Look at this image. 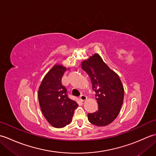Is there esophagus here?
Listing matches in <instances>:
<instances>
[{
	"label": "esophagus",
	"instance_id": "obj_1",
	"mask_svg": "<svg viewBox=\"0 0 156 156\" xmlns=\"http://www.w3.org/2000/svg\"><path fill=\"white\" fill-rule=\"evenodd\" d=\"M80 101H86L87 99V97L86 95H84V94H81L80 96Z\"/></svg>",
	"mask_w": 156,
	"mask_h": 156
}]
</instances>
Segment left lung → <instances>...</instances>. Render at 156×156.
Wrapping results in <instances>:
<instances>
[{"label":"left lung","instance_id":"1","mask_svg":"<svg viewBox=\"0 0 156 156\" xmlns=\"http://www.w3.org/2000/svg\"><path fill=\"white\" fill-rule=\"evenodd\" d=\"M96 92L98 111L88 113V121L97 126L109 125L117 117L123 102L124 88L117 74L109 68L98 54L81 64Z\"/></svg>","mask_w":156,"mask_h":156}]
</instances>
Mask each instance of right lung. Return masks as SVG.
<instances>
[{
	"label": "right lung",
	"instance_id": "obj_1",
	"mask_svg": "<svg viewBox=\"0 0 156 156\" xmlns=\"http://www.w3.org/2000/svg\"><path fill=\"white\" fill-rule=\"evenodd\" d=\"M62 65H54L43 79L38 90V99L42 113L53 127H64L72 122L78 105L68 97L67 90L62 84L66 70Z\"/></svg>",
	"mask_w": 156,
	"mask_h": 156
}]
</instances>
